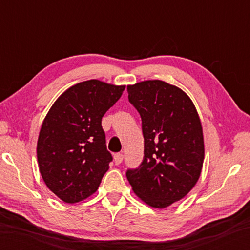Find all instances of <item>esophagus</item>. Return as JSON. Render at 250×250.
Instances as JSON below:
<instances>
[{"instance_id":"34e87169","label":"esophagus","mask_w":250,"mask_h":250,"mask_svg":"<svg viewBox=\"0 0 250 250\" xmlns=\"http://www.w3.org/2000/svg\"><path fill=\"white\" fill-rule=\"evenodd\" d=\"M122 160H124V155L122 153H115L114 155V161H115V164H120L122 162Z\"/></svg>"}]
</instances>
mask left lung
I'll return each instance as SVG.
<instances>
[{"mask_svg": "<svg viewBox=\"0 0 250 250\" xmlns=\"http://www.w3.org/2000/svg\"><path fill=\"white\" fill-rule=\"evenodd\" d=\"M129 102L139 111L144 158L126 171L132 189L146 204L164 208L187 195L204 161L203 131L192 101L162 81L128 86Z\"/></svg>", "mask_w": 250, "mask_h": 250, "instance_id": "obj_1", "label": "left lung"}]
</instances>
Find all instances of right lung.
<instances>
[{"label":"right lung","instance_id":"add662e5","mask_svg":"<svg viewBox=\"0 0 250 250\" xmlns=\"http://www.w3.org/2000/svg\"><path fill=\"white\" fill-rule=\"evenodd\" d=\"M125 88L98 79L76 83L46 115L37 141V161L47 187L65 203L93 194L108 171L113 157L101 124Z\"/></svg>","mask_w":250,"mask_h":250}]
</instances>
